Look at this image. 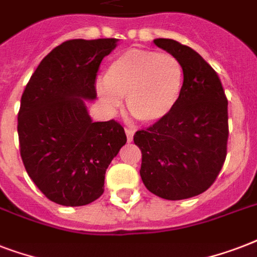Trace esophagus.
Returning a JSON list of instances; mask_svg holds the SVG:
<instances>
[{
	"label": "esophagus",
	"instance_id": "1",
	"mask_svg": "<svg viewBox=\"0 0 257 257\" xmlns=\"http://www.w3.org/2000/svg\"><path fill=\"white\" fill-rule=\"evenodd\" d=\"M125 135H126V140H128V143H132L133 135H135V132H133V131H131V129H125Z\"/></svg>",
	"mask_w": 257,
	"mask_h": 257
}]
</instances>
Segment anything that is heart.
<instances>
[{"label":"heart","instance_id":"b5f03b06","mask_svg":"<svg viewBox=\"0 0 257 257\" xmlns=\"http://www.w3.org/2000/svg\"><path fill=\"white\" fill-rule=\"evenodd\" d=\"M183 88L184 68L175 56L133 48L109 64L104 80L97 81L96 94L110 113L120 109L125 97L129 113L153 125L171 114Z\"/></svg>","mask_w":257,"mask_h":257}]
</instances>
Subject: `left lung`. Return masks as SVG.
Masks as SVG:
<instances>
[{"label": "left lung", "instance_id": "1", "mask_svg": "<svg viewBox=\"0 0 257 257\" xmlns=\"http://www.w3.org/2000/svg\"><path fill=\"white\" fill-rule=\"evenodd\" d=\"M153 42L181 62L184 88L167 118L133 136L143 153L140 176L161 199H189L211 187L225 161L228 101L217 73L197 52L169 38Z\"/></svg>", "mask_w": 257, "mask_h": 257}]
</instances>
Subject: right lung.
I'll use <instances>...</instances> for the list:
<instances>
[{"label": "right lung", "instance_id": "add662e5", "mask_svg": "<svg viewBox=\"0 0 257 257\" xmlns=\"http://www.w3.org/2000/svg\"><path fill=\"white\" fill-rule=\"evenodd\" d=\"M117 38L69 40L56 46L30 77L18 112L21 159L38 189L53 203L81 207L104 193L105 172L126 143L114 120L94 121L101 61Z\"/></svg>", "mask_w": 257, "mask_h": 257}]
</instances>
